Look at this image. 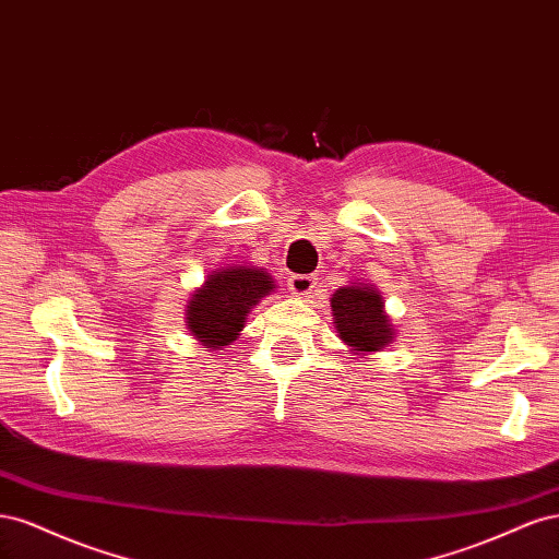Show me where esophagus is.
I'll return each mask as SVG.
<instances>
[{"instance_id":"1","label":"esophagus","mask_w":559,"mask_h":559,"mask_svg":"<svg viewBox=\"0 0 559 559\" xmlns=\"http://www.w3.org/2000/svg\"><path fill=\"white\" fill-rule=\"evenodd\" d=\"M317 289V280L312 275H294L289 277V292L298 298H308Z\"/></svg>"}]
</instances>
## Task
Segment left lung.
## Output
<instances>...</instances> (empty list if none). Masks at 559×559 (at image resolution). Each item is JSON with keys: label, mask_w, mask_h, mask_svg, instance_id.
<instances>
[{"label": "left lung", "mask_w": 559, "mask_h": 559, "mask_svg": "<svg viewBox=\"0 0 559 559\" xmlns=\"http://www.w3.org/2000/svg\"><path fill=\"white\" fill-rule=\"evenodd\" d=\"M331 312L337 335L352 352H380L392 343V319L384 312V300L373 284L352 282L341 286L331 298Z\"/></svg>", "instance_id": "obj_1"}]
</instances>
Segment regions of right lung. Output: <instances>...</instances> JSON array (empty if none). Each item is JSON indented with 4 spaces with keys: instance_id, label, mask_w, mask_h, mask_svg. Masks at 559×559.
<instances>
[{
    "instance_id": "1",
    "label": "right lung",
    "mask_w": 559,
    "mask_h": 559,
    "mask_svg": "<svg viewBox=\"0 0 559 559\" xmlns=\"http://www.w3.org/2000/svg\"><path fill=\"white\" fill-rule=\"evenodd\" d=\"M270 292H275V282L263 267L228 265L214 270L186 306V326L200 345L222 349L240 335L251 308Z\"/></svg>"
}]
</instances>
